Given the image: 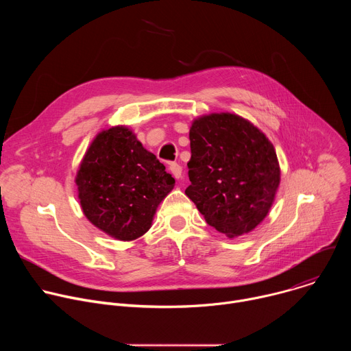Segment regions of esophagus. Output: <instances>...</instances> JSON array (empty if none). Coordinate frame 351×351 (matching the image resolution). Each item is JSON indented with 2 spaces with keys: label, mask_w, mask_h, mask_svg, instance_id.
<instances>
[{
  "label": "esophagus",
  "mask_w": 351,
  "mask_h": 351,
  "mask_svg": "<svg viewBox=\"0 0 351 351\" xmlns=\"http://www.w3.org/2000/svg\"><path fill=\"white\" fill-rule=\"evenodd\" d=\"M169 171L172 172V175H173L176 179H180V178H182V167H180L178 162H171V164H169Z\"/></svg>",
  "instance_id": "34e87169"
}]
</instances>
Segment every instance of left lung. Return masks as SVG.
Listing matches in <instances>:
<instances>
[{"instance_id":"1","label":"left lung","mask_w":351,"mask_h":351,"mask_svg":"<svg viewBox=\"0 0 351 351\" xmlns=\"http://www.w3.org/2000/svg\"><path fill=\"white\" fill-rule=\"evenodd\" d=\"M189 138L186 195L207 223L228 237L252 232L267 217L280 182L271 141L233 114L195 119Z\"/></svg>"}]
</instances>
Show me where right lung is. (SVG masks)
<instances>
[{
    "label": "right lung",
    "instance_id": "obj_1",
    "mask_svg": "<svg viewBox=\"0 0 351 351\" xmlns=\"http://www.w3.org/2000/svg\"><path fill=\"white\" fill-rule=\"evenodd\" d=\"M86 218L118 240H134L152 226L175 179L125 126L98 133L76 175Z\"/></svg>",
    "mask_w": 351,
    "mask_h": 351
}]
</instances>
